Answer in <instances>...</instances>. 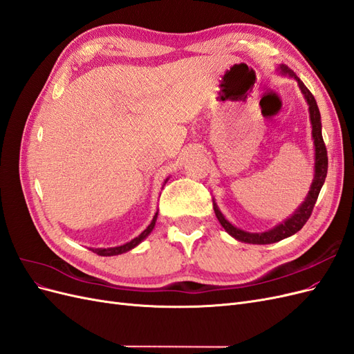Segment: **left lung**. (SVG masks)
<instances>
[{"mask_svg":"<svg viewBox=\"0 0 354 354\" xmlns=\"http://www.w3.org/2000/svg\"><path fill=\"white\" fill-rule=\"evenodd\" d=\"M279 71L283 75H289V77H294L297 80V82L299 85V90H301V93L304 94V99L307 100V104H308L310 121H312L313 143H315V178H313L312 186H310L306 201L297 208V211L292 214V216L286 218L283 223L277 224V226L273 227L272 230H267L263 233H250V232H245V230L234 227L233 224H230L226 218H224L221 211L217 207V203L214 202V212H216V216H217L221 226L224 227V230H226L234 239H238L245 243H255V245L274 243V242H279L285 238H289L291 234L297 233L298 230H301L304 224L307 223V220L310 218V216H312V211H313L315 203L317 201L319 192L325 183L326 173H328V153H326V146L324 143V137H322V122H320V112H319L317 103L313 97V94L310 93V90L303 84V81L298 77H295V73L288 66L281 65Z\"/></svg>","mask_w":354,"mask_h":354,"instance_id":"obj_1","label":"left lung"}]
</instances>
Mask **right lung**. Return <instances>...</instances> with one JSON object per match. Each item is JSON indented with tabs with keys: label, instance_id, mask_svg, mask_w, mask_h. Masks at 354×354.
Masks as SVG:
<instances>
[{
	"label": "right lung",
	"instance_id": "obj_1",
	"mask_svg": "<svg viewBox=\"0 0 354 354\" xmlns=\"http://www.w3.org/2000/svg\"><path fill=\"white\" fill-rule=\"evenodd\" d=\"M167 180H168V178H167ZM156 218H158V212L155 214V217H153L152 223L149 224V226H147L140 234H138L137 238H134L133 241L127 242V243H124V245H121V246H113V248H91V251L95 252L97 255H102V257H111V255H118V254H122V252L130 251V250L134 248V246H137L143 239H146V238L149 236V233H151V232L153 230V227H155Z\"/></svg>",
	"mask_w": 354,
	"mask_h": 354
}]
</instances>
